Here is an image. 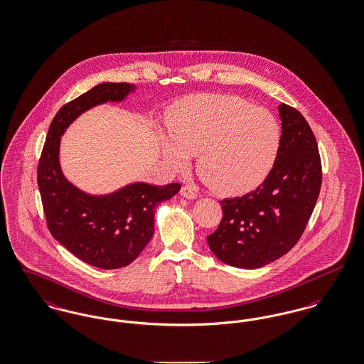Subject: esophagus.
I'll return each mask as SVG.
<instances>
[{"label":"esophagus","mask_w":364,"mask_h":364,"mask_svg":"<svg viewBox=\"0 0 364 364\" xmlns=\"http://www.w3.org/2000/svg\"><path fill=\"white\" fill-rule=\"evenodd\" d=\"M180 192L186 199H195L196 198V192L193 190V187H191V186H184Z\"/></svg>","instance_id":"obj_1"}]
</instances>
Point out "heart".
I'll return each mask as SVG.
<instances>
[{
    "instance_id": "b5f03b06",
    "label": "heart",
    "mask_w": 364,
    "mask_h": 364,
    "mask_svg": "<svg viewBox=\"0 0 364 364\" xmlns=\"http://www.w3.org/2000/svg\"><path fill=\"white\" fill-rule=\"evenodd\" d=\"M173 139L162 153L176 171L198 158V173L223 195L255 190L272 172L281 146L276 117L236 95L203 94L184 100L172 122Z\"/></svg>"
}]
</instances>
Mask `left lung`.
Instances as JSON below:
<instances>
[{"label": "left lung", "instance_id": "1", "mask_svg": "<svg viewBox=\"0 0 364 364\" xmlns=\"http://www.w3.org/2000/svg\"><path fill=\"white\" fill-rule=\"evenodd\" d=\"M281 146L272 172L247 195L221 200L223 220L208 242L226 264L258 269L281 258L301 237L319 196L322 164L307 120L278 106Z\"/></svg>", "mask_w": 364, "mask_h": 364}]
</instances>
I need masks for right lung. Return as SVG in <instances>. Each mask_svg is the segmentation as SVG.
Here are the masks:
<instances>
[{"instance_id":"right-lung-1","label":"right lung","mask_w":364,"mask_h":364,"mask_svg":"<svg viewBox=\"0 0 364 364\" xmlns=\"http://www.w3.org/2000/svg\"><path fill=\"white\" fill-rule=\"evenodd\" d=\"M135 88L129 83H101L64 105L49 127L38 164V187L53 237L79 259L106 270L138 258L153 237L156 206L181 186L134 183L109 195H88L64 177L60 138L83 112L107 101H122Z\"/></svg>"}]
</instances>
